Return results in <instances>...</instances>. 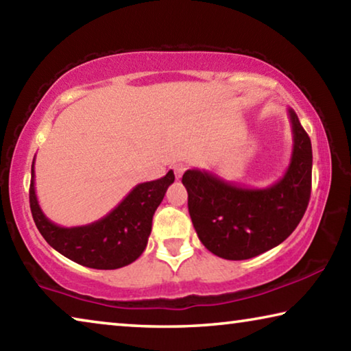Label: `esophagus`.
I'll return each instance as SVG.
<instances>
[{
	"label": "esophagus",
	"instance_id": "obj_1",
	"mask_svg": "<svg viewBox=\"0 0 351 351\" xmlns=\"http://www.w3.org/2000/svg\"><path fill=\"white\" fill-rule=\"evenodd\" d=\"M171 169H173V171H175L176 180H180L184 171L187 170V164H186V162H175L173 167H171Z\"/></svg>",
	"mask_w": 351,
	"mask_h": 351
}]
</instances>
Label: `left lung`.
I'll list each match as a JSON object with an SVG mask.
<instances>
[{"instance_id": "left-lung-1", "label": "left lung", "mask_w": 351, "mask_h": 351, "mask_svg": "<svg viewBox=\"0 0 351 351\" xmlns=\"http://www.w3.org/2000/svg\"><path fill=\"white\" fill-rule=\"evenodd\" d=\"M293 153L283 176L268 187H241L210 171L182 175L189 213L199 241L226 260H247L276 247L293 234L311 195V141L288 108Z\"/></svg>"}]
</instances>
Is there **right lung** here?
Returning a JSON list of instances; mask_svg holds the SVG:
<instances>
[{"label": "right lung", "instance_id": "right-lung-1", "mask_svg": "<svg viewBox=\"0 0 351 351\" xmlns=\"http://www.w3.org/2000/svg\"><path fill=\"white\" fill-rule=\"evenodd\" d=\"M34 162L29 189L31 212L40 234L57 252L93 269H117L141 257L152 232L154 210L175 181L173 170L159 180L138 184L114 209L97 221L62 228L52 223L38 204Z\"/></svg>", "mask_w": 351, "mask_h": 351}]
</instances>
